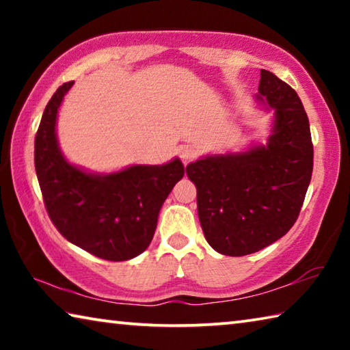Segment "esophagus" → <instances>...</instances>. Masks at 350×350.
Masks as SVG:
<instances>
[{"label": "esophagus", "instance_id": "1", "mask_svg": "<svg viewBox=\"0 0 350 350\" xmlns=\"http://www.w3.org/2000/svg\"><path fill=\"white\" fill-rule=\"evenodd\" d=\"M179 154H180V159H182L183 165H187V163L191 162L194 157H196V150H194L193 146H188V145L187 146H180Z\"/></svg>", "mask_w": 350, "mask_h": 350}]
</instances>
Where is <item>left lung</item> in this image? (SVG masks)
Wrapping results in <instances>:
<instances>
[{
  "label": "left lung",
  "mask_w": 350,
  "mask_h": 350,
  "mask_svg": "<svg viewBox=\"0 0 350 350\" xmlns=\"http://www.w3.org/2000/svg\"><path fill=\"white\" fill-rule=\"evenodd\" d=\"M259 100L275 109L267 146L189 163L205 239L225 256L262 250L293 227L309 188L313 144L298 94L260 69Z\"/></svg>",
  "instance_id": "1"
}]
</instances>
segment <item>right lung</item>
Listing matches in <instances>:
<instances>
[{
    "label": "right lung",
    "instance_id": "1",
    "mask_svg": "<svg viewBox=\"0 0 350 350\" xmlns=\"http://www.w3.org/2000/svg\"><path fill=\"white\" fill-rule=\"evenodd\" d=\"M72 81L52 96L35 135V171L47 215L63 238L105 260L145 252L171 189L183 177L176 159L163 167H131L109 176L86 174L64 161L57 145V111Z\"/></svg>",
    "mask_w": 350,
    "mask_h": 350
}]
</instances>
